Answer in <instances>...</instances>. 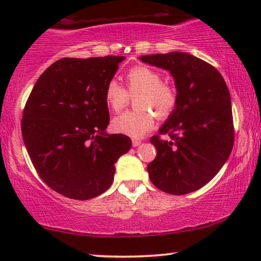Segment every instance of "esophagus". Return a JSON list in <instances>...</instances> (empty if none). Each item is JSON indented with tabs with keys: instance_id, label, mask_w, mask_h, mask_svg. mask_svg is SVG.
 <instances>
[{
	"instance_id": "1",
	"label": "esophagus",
	"mask_w": 261,
	"mask_h": 261,
	"mask_svg": "<svg viewBox=\"0 0 261 261\" xmlns=\"http://www.w3.org/2000/svg\"><path fill=\"white\" fill-rule=\"evenodd\" d=\"M132 145H133V147H138V146L141 145V140H138V139H133V140H132Z\"/></svg>"
}]
</instances>
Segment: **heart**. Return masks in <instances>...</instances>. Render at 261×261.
<instances>
[{
  "label": "heart",
  "mask_w": 261,
  "mask_h": 261,
  "mask_svg": "<svg viewBox=\"0 0 261 261\" xmlns=\"http://www.w3.org/2000/svg\"><path fill=\"white\" fill-rule=\"evenodd\" d=\"M127 89L116 81H110L105 89L107 106L113 112H120L128 103V95H137L135 112L124 113L112 121V129L130 138H142L154 127L155 113L166 119L176 109L178 94L173 85L162 82V74L152 67L138 65L124 76Z\"/></svg>",
  "instance_id": "1"
}]
</instances>
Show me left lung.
I'll list each match as a JSON object with an SVG mask.
<instances>
[{
	"label": "left lung",
	"instance_id": "left-lung-1",
	"mask_svg": "<svg viewBox=\"0 0 261 261\" xmlns=\"http://www.w3.org/2000/svg\"><path fill=\"white\" fill-rule=\"evenodd\" d=\"M142 63L167 70L178 94L176 109L151 138L156 156L149 179L171 195L194 192L213 179L229 158L234 142L230 94L215 67L185 52L141 56Z\"/></svg>",
	"mask_w": 261,
	"mask_h": 261
}]
</instances>
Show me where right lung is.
<instances>
[{
    "label": "right lung",
    "instance_id": "right-lung-1",
    "mask_svg": "<svg viewBox=\"0 0 261 261\" xmlns=\"http://www.w3.org/2000/svg\"><path fill=\"white\" fill-rule=\"evenodd\" d=\"M124 57L63 58L38 78L24 107L21 129L42 180L72 199L108 190L115 163L129 151L123 134H108L105 89Z\"/></svg>",
    "mask_w": 261,
    "mask_h": 261
}]
</instances>
